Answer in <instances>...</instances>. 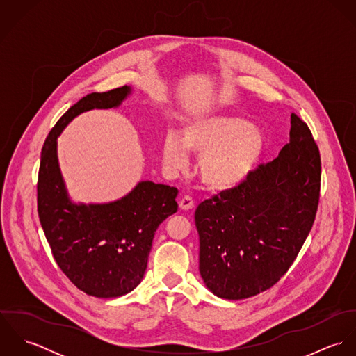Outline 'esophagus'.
I'll use <instances>...</instances> for the list:
<instances>
[{"instance_id":"esophagus-1","label":"esophagus","mask_w":356,"mask_h":356,"mask_svg":"<svg viewBox=\"0 0 356 356\" xmlns=\"http://www.w3.org/2000/svg\"><path fill=\"white\" fill-rule=\"evenodd\" d=\"M193 207H195V202H193V199L191 196H185V197H182L179 200V208L184 209V211H189Z\"/></svg>"}]
</instances>
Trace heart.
Wrapping results in <instances>:
<instances>
[{
    "label": "heart",
    "instance_id": "b5f03b06",
    "mask_svg": "<svg viewBox=\"0 0 356 356\" xmlns=\"http://www.w3.org/2000/svg\"><path fill=\"white\" fill-rule=\"evenodd\" d=\"M267 149L264 133L238 116L212 115L186 123L181 136L168 133L163 144V160L179 170L186 151L202 154L199 175L204 185L216 192L232 191L244 184Z\"/></svg>",
    "mask_w": 356,
    "mask_h": 356
}]
</instances>
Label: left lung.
Returning <instances> with one entry per match:
<instances>
[{
    "instance_id": "obj_1",
    "label": "left lung",
    "mask_w": 356,
    "mask_h": 356,
    "mask_svg": "<svg viewBox=\"0 0 356 356\" xmlns=\"http://www.w3.org/2000/svg\"><path fill=\"white\" fill-rule=\"evenodd\" d=\"M321 157L305 122L291 115L289 143L240 186L199 204V270L218 298L240 300L280 281L312 227Z\"/></svg>"
}]
</instances>
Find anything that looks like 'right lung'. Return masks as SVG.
<instances>
[{"mask_svg":"<svg viewBox=\"0 0 356 356\" xmlns=\"http://www.w3.org/2000/svg\"><path fill=\"white\" fill-rule=\"evenodd\" d=\"M130 86L92 93L72 105L51 129L38 174V215L51 254L70 281L95 298H119L143 281L154 232L175 213L178 189L138 182L119 200L74 203L57 159V137L78 115L118 108L131 95Z\"/></svg>","mask_w":356,"mask_h":356,"instance_id":"right-lung-1","label":"right lung"}]
</instances>
